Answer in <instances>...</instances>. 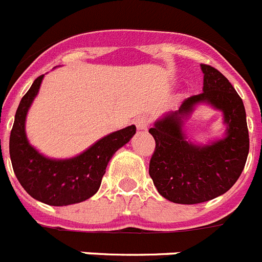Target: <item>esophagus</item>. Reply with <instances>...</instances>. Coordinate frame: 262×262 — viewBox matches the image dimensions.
Listing matches in <instances>:
<instances>
[{"mask_svg":"<svg viewBox=\"0 0 262 262\" xmlns=\"http://www.w3.org/2000/svg\"><path fill=\"white\" fill-rule=\"evenodd\" d=\"M148 123L149 120L147 116H139V118H136L135 120V124L139 131H147V128H148Z\"/></svg>","mask_w":262,"mask_h":262,"instance_id":"1","label":"esophagus"}]
</instances>
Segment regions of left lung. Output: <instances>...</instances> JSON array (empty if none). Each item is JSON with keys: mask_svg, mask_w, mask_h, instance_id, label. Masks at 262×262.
<instances>
[{"mask_svg": "<svg viewBox=\"0 0 262 262\" xmlns=\"http://www.w3.org/2000/svg\"><path fill=\"white\" fill-rule=\"evenodd\" d=\"M200 67L203 93L187 98L149 128L156 143L149 176L159 193L178 204H199L224 195L240 178L249 152L243 99L220 71L208 64ZM200 104L220 111L226 126L224 136L205 145L189 140L185 131V122Z\"/></svg>", "mask_w": 262, "mask_h": 262, "instance_id": "1", "label": "left lung"}]
</instances>
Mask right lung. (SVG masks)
Returning <instances> with one entry per match:
<instances>
[{"label":"right lung","instance_id":"obj_1","mask_svg":"<svg viewBox=\"0 0 262 262\" xmlns=\"http://www.w3.org/2000/svg\"><path fill=\"white\" fill-rule=\"evenodd\" d=\"M43 77L33 82L15 113L9 142L13 169L25 191L35 200L54 207L77 204L97 193L107 164L135 135L136 127L133 124L108 134L73 158H48L31 146L26 135V116Z\"/></svg>","mask_w":262,"mask_h":262}]
</instances>
